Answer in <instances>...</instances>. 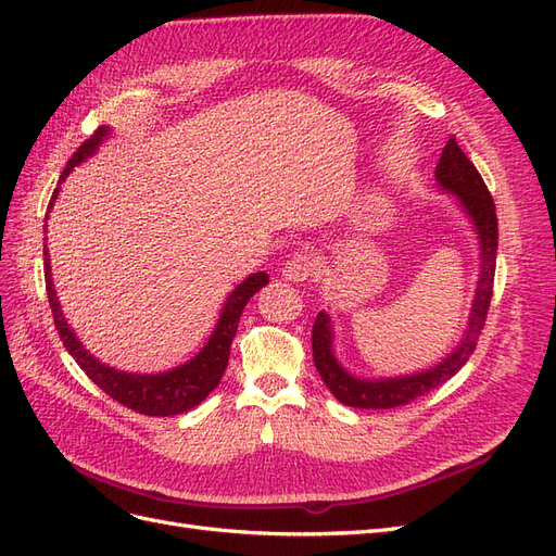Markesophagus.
Returning a JSON list of instances; mask_svg holds the SVG:
<instances>
[{
    "instance_id": "obj_1",
    "label": "esophagus",
    "mask_w": 556,
    "mask_h": 556,
    "mask_svg": "<svg viewBox=\"0 0 556 556\" xmlns=\"http://www.w3.org/2000/svg\"><path fill=\"white\" fill-rule=\"evenodd\" d=\"M317 271L315 260L311 255H304V252H296L294 257H290L282 266V278L292 280V282H304L313 278Z\"/></svg>"
}]
</instances>
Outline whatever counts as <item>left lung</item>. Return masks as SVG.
<instances>
[{"instance_id": "left-lung-1", "label": "left lung", "mask_w": 556, "mask_h": 556, "mask_svg": "<svg viewBox=\"0 0 556 556\" xmlns=\"http://www.w3.org/2000/svg\"><path fill=\"white\" fill-rule=\"evenodd\" d=\"M435 182L439 190L454 194L462 211L468 215L470 225L478 233L480 248V266H478V285L476 296L470 304L468 325L464 329L462 341L457 343L447 357H443L435 366L425 368L410 376H394V378H362L350 374L339 362L333 352V323L331 315L319 311L313 325V362L317 374L323 376L327 390L339 399L343 406L350 408H376L387 410L396 406H406L408 401L422 396L435 387L450 380L459 368L473 355L478 345L480 331L484 327L486 311H490L492 288H494V271H496V248H498V223L494 199L486 190L482 176L470 160L464 155V150L457 141L450 139L443 148L439 166H435Z\"/></svg>"}]
</instances>
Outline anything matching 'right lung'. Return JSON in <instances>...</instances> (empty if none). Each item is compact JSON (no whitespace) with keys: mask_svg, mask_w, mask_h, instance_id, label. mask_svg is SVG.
<instances>
[{"mask_svg":"<svg viewBox=\"0 0 556 556\" xmlns=\"http://www.w3.org/2000/svg\"><path fill=\"white\" fill-rule=\"evenodd\" d=\"M111 131H113L111 127L102 125L86 143H80V148L72 155L70 164H66V169L62 172L60 185L74 172V166H78L80 162H86L97 153L99 146L111 137ZM58 192L60 188H55L53 197H50L48 213L55 206ZM48 213H46V223H48ZM43 274H46L48 304L53 308L55 329L60 333L66 352L76 359V364L86 371V376L99 387V390H104L117 403H123V406L150 417H169L178 413H188L190 408L199 406V403L204 401L217 384H220V378L229 362V348L239 329L241 313L250 301V296L260 292L264 285H268V274L264 271L250 274L243 282H239L237 288L229 292L208 343L201 348L190 362H185L162 374H127V371H117V368L92 357L78 341L76 331L70 327V323H66V317L60 308L55 285H53V274H50L48 248H43Z\"/></svg>","mask_w":556,"mask_h":556,"instance_id":"1","label":"right lung"}]
</instances>
